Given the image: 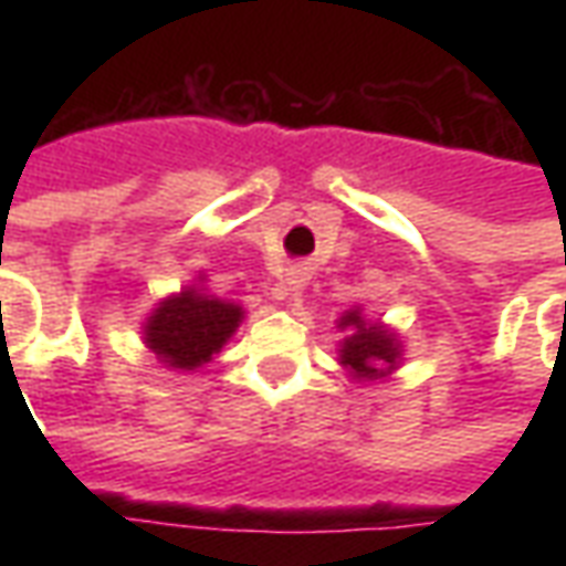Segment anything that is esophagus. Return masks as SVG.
<instances>
[{
  "label": "esophagus",
  "mask_w": 566,
  "mask_h": 566,
  "mask_svg": "<svg viewBox=\"0 0 566 566\" xmlns=\"http://www.w3.org/2000/svg\"><path fill=\"white\" fill-rule=\"evenodd\" d=\"M303 287H306V272L300 270V266H294V270L287 272V287H284V291H287V296L294 300Z\"/></svg>",
  "instance_id": "1"
}]
</instances>
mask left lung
Masks as SVG:
<instances>
[{
	"instance_id": "obj_1",
	"label": "left lung",
	"mask_w": 566,
	"mask_h": 566,
	"mask_svg": "<svg viewBox=\"0 0 566 566\" xmlns=\"http://www.w3.org/2000/svg\"><path fill=\"white\" fill-rule=\"evenodd\" d=\"M339 327L348 331V336L339 345V364H343L355 379L373 381L388 376L400 364V343L388 327L379 321L369 324L360 308H352L339 318Z\"/></svg>"
}]
</instances>
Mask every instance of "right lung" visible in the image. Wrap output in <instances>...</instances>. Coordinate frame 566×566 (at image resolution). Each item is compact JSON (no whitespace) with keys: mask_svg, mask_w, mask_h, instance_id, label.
Segmentation results:
<instances>
[{"mask_svg":"<svg viewBox=\"0 0 566 566\" xmlns=\"http://www.w3.org/2000/svg\"><path fill=\"white\" fill-rule=\"evenodd\" d=\"M245 312L235 303L206 294L190 284L166 296L145 321V345L169 369H199L218 355L242 324Z\"/></svg>","mask_w":566,"mask_h":566,"instance_id":"add662e5","label":"right lung"}]
</instances>
